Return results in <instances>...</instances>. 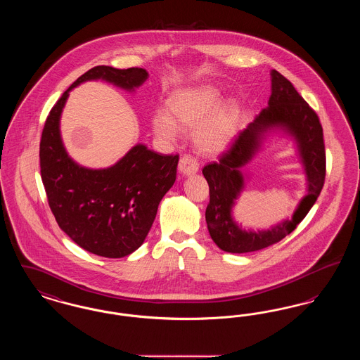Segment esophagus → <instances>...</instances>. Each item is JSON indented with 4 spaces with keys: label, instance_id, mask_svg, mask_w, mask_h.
Listing matches in <instances>:
<instances>
[{
    "label": "esophagus",
    "instance_id": "obj_1",
    "mask_svg": "<svg viewBox=\"0 0 360 360\" xmlns=\"http://www.w3.org/2000/svg\"><path fill=\"white\" fill-rule=\"evenodd\" d=\"M200 165L197 162L195 158H193L191 155H182L178 163V170L184 175H193L198 172Z\"/></svg>",
    "mask_w": 360,
    "mask_h": 360
}]
</instances>
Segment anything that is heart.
Segmentation results:
<instances>
[{"label": "heart", "instance_id": "1", "mask_svg": "<svg viewBox=\"0 0 360 360\" xmlns=\"http://www.w3.org/2000/svg\"><path fill=\"white\" fill-rule=\"evenodd\" d=\"M221 93L214 86L204 85L182 89L167 101V112H156L153 116L155 134L166 140H174L178 128L195 131V144L201 153H223L235 136L238 106L221 103Z\"/></svg>", "mask_w": 360, "mask_h": 360}]
</instances>
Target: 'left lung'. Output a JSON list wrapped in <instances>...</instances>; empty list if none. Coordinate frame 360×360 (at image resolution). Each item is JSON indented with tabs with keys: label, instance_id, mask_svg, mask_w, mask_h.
I'll use <instances>...</instances> for the list:
<instances>
[{
	"label": "left lung",
	"instance_id": "8db88e82",
	"mask_svg": "<svg viewBox=\"0 0 360 360\" xmlns=\"http://www.w3.org/2000/svg\"><path fill=\"white\" fill-rule=\"evenodd\" d=\"M274 127L290 133L296 139L307 172L309 194L291 221L277 224L267 231H245L231 217V207L243 187V177L239 170L257 151L262 136ZM202 174L207 181L210 195L205 212L206 224L210 238L219 248L225 252L244 254L273 245L291 233L304 220L324 186L326 146L319 116L288 78L271 70L269 106L240 132L219 162L206 165Z\"/></svg>",
	"mask_w": 360,
	"mask_h": 360
}]
</instances>
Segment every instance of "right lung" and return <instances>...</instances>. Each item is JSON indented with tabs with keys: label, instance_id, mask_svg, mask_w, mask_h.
Here are the masks:
<instances>
[{
	"label": "right lung",
	"instance_id": "obj_1",
	"mask_svg": "<svg viewBox=\"0 0 360 360\" xmlns=\"http://www.w3.org/2000/svg\"><path fill=\"white\" fill-rule=\"evenodd\" d=\"M147 77L139 68L96 66L62 94L43 128L40 174L55 220L70 239L98 257H127L143 244L159 202L175 182L179 156L136 144L112 167L86 169L63 147L60 115L70 90L82 82L103 79L131 91Z\"/></svg>",
	"mask_w": 360,
	"mask_h": 360
}]
</instances>
